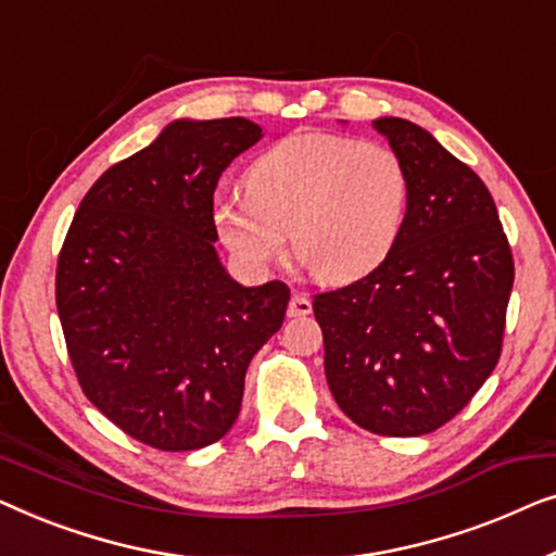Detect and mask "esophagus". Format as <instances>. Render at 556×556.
<instances>
[{
    "mask_svg": "<svg viewBox=\"0 0 556 556\" xmlns=\"http://www.w3.org/2000/svg\"><path fill=\"white\" fill-rule=\"evenodd\" d=\"M312 312V300L304 292H294L292 300H289L287 315L289 317H307Z\"/></svg>",
    "mask_w": 556,
    "mask_h": 556,
    "instance_id": "obj_1",
    "label": "esophagus"
}]
</instances>
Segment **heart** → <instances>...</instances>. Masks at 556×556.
<instances>
[{"label":"heart","mask_w":556,"mask_h":556,"mask_svg":"<svg viewBox=\"0 0 556 556\" xmlns=\"http://www.w3.org/2000/svg\"><path fill=\"white\" fill-rule=\"evenodd\" d=\"M247 197L214 208L224 247L264 269L294 256L330 285L365 277L393 252L410 208V174L393 148L338 132H294L256 155Z\"/></svg>","instance_id":"1"}]
</instances>
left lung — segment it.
<instances>
[{"label": "left lung", "instance_id": "left-lung-1", "mask_svg": "<svg viewBox=\"0 0 556 556\" xmlns=\"http://www.w3.org/2000/svg\"><path fill=\"white\" fill-rule=\"evenodd\" d=\"M372 128L408 166L405 229L380 267L315 294L312 309L342 413L378 435H426L494 372L511 247L486 186L431 132L403 118H378Z\"/></svg>", "mask_w": 556, "mask_h": 556}]
</instances>
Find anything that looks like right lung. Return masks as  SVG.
I'll return each instance as SVG.
<instances>
[{
  "instance_id": "obj_1",
  "label": "right lung",
  "mask_w": 556,
  "mask_h": 556,
  "mask_svg": "<svg viewBox=\"0 0 556 556\" xmlns=\"http://www.w3.org/2000/svg\"><path fill=\"white\" fill-rule=\"evenodd\" d=\"M260 138L247 118L174 121L92 184L62 244L54 300L77 382L151 448L229 433L247 367L285 323V281L239 285L214 247L218 178Z\"/></svg>"
}]
</instances>
